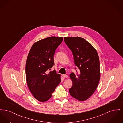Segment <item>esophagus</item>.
<instances>
[{
  "mask_svg": "<svg viewBox=\"0 0 123 123\" xmlns=\"http://www.w3.org/2000/svg\"><path fill=\"white\" fill-rule=\"evenodd\" d=\"M63 77L64 78H67L68 76H67V75H66V74H63Z\"/></svg>",
  "mask_w": 123,
  "mask_h": 123,
  "instance_id": "esophagus-1",
  "label": "esophagus"
}]
</instances>
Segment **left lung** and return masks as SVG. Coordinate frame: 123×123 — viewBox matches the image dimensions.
<instances>
[{
  "label": "left lung",
  "instance_id": "8db88e82",
  "mask_svg": "<svg viewBox=\"0 0 123 123\" xmlns=\"http://www.w3.org/2000/svg\"><path fill=\"white\" fill-rule=\"evenodd\" d=\"M72 51L79 73H72L70 77L73 85L69 93L80 101L88 99L95 92L100 79V61L98 53L89 42L78 37H64Z\"/></svg>",
  "mask_w": 123,
  "mask_h": 123
}]
</instances>
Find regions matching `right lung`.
Listing matches in <instances>:
<instances>
[{
	"label": "right lung",
	"instance_id": "1",
	"mask_svg": "<svg viewBox=\"0 0 123 123\" xmlns=\"http://www.w3.org/2000/svg\"><path fill=\"white\" fill-rule=\"evenodd\" d=\"M62 37H50L35 43L31 48L26 64V77L28 88L39 102H44L52 97L60 81L61 75L54 70L53 56Z\"/></svg>",
	"mask_w": 123,
	"mask_h": 123
}]
</instances>
